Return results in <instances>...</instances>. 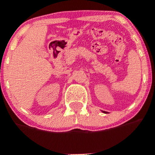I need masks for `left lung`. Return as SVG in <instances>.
<instances>
[{
	"instance_id": "8db88e82",
	"label": "left lung",
	"mask_w": 155,
	"mask_h": 155,
	"mask_svg": "<svg viewBox=\"0 0 155 155\" xmlns=\"http://www.w3.org/2000/svg\"><path fill=\"white\" fill-rule=\"evenodd\" d=\"M103 112H104V113H107V112H105V111H103Z\"/></svg>"
}]
</instances>
